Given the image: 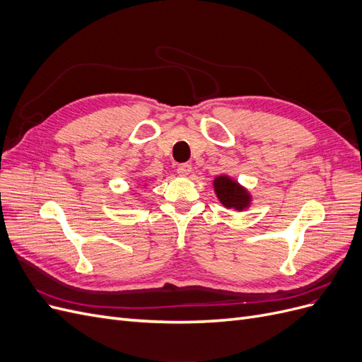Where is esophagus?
I'll return each instance as SVG.
<instances>
[{
    "label": "esophagus",
    "mask_w": 362,
    "mask_h": 362,
    "mask_svg": "<svg viewBox=\"0 0 362 362\" xmlns=\"http://www.w3.org/2000/svg\"><path fill=\"white\" fill-rule=\"evenodd\" d=\"M177 172H178L180 177L185 178V177H189V175H190V172H192V166H190V164H187V163L180 164L178 169H177Z\"/></svg>",
    "instance_id": "obj_1"
}]
</instances>
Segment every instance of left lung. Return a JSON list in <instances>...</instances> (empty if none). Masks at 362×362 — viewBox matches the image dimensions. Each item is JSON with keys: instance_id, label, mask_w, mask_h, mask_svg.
Segmentation results:
<instances>
[{"instance_id": "left-lung-1", "label": "left lung", "mask_w": 362, "mask_h": 362, "mask_svg": "<svg viewBox=\"0 0 362 362\" xmlns=\"http://www.w3.org/2000/svg\"><path fill=\"white\" fill-rule=\"evenodd\" d=\"M213 187L218 202L228 210L245 211L252 205L250 192L229 175L222 173L216 177L213 180Z\"/></svg>"}]
</instances>
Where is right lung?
Masks as SVG:
<instances>
[{"label":"right lung","mask_w":362,"mask_h":362,"mask_svg":"<svg viewBox=\"0 0 362 362\" xmlns=\"http://www.w3.org/2000/svg\"><path fill=\"white\" fill-rule=\"evenodd\" d=\"M140 185H146V182H144V184H140Z\"/></svg>","instance_id":"right-lung-1"}]
</instances>
